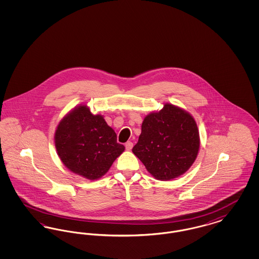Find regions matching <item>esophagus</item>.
I'll use <instances>...</instances> for the list:
<instances>
[{"instance_id":"34e87169","label":"esophagus","mask_w":259,"mask_h":259,"mask_svg":"<svg viewBox=\"0 0 259 259\" xmlns=\"http://www.w3.org/2000/svg\"><path fill=\"white\" fill-rule=\"evenodd\" d=\"M133 148V143L132 142H127L126 144H125V148L127 149V150H130V149H132Z\"/></svg>"}]
</instances>
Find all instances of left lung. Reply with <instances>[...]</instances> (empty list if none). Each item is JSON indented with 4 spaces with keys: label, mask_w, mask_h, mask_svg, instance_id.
<instances>
[{
    "label": "left lung",
    "mask_w": 259,
    "mask_h": 259,
    "mask_svg": "<svg viewBox=\"0 0 259 259\" xmlns=\"http://www.w3.org/2000/svg\"><path fill=\"white\" fill-rule=\"evenodd\" d=\"M200 147L197 125L186 111L166 104L147 115L132 149L155 179L170 181L186 172Z\"/></svg>",
    "instance_id": "obj_1"
}]
</instances>
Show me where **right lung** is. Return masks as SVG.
Segmentation results:
<instances>
[{
    "mask_svg": "<svg viewBox=\"0 0 259 259\" xmlns=\"http://www.w3.org/2000/svg\"><path fill=\"white\" fill-rule=\"evenodd\" d=\"M55 147L69 170L92 181L108 172L125 148L104 117L93 115L87 106L75 108L62 119Z\"/></svg>",
    "mask_w": 259,
    "mask_h": 259,
    "instance_id": "right-lung-1",
    "label": "right lung"
}]
</instances>
